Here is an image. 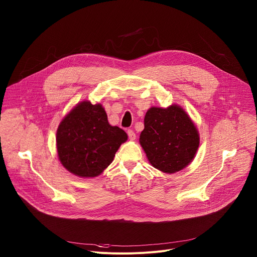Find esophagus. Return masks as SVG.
Segmentation results:
<instances>
[{
	"label": "esophagus",
	"mask_w": 257,
	"mask_h": 257,
	"mask_svg": "<svg viewBox=\"0 0 257 257\" xmlns=\"http://www.w3.org/2000/svg\"><path fill=\"white\" fill-rule=\"evenodd\" d=\"M127 133H128V137H129V139L134 140V139L136 138V134H135V132H134L132 129H129V130L127 131Z\"/></svg>",
	"instance_id": "obj_1"
}]
</instances>
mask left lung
<instances>
[{
	"mask_svg": "<svg viewBox=\"0 0 257 257\" xmlns=\"http://www.w3.org/2000/svg\"><path fill=\"white\" fill-rule=\"evenodd\" d=\"M139 141L156 169L175 173L193 160L199 135L184 109L173 104L167 108L151 107L146 112Z\"/></svg>",
	"mask_w": 257,
	"mask_h": 257,
	"instance_id": "8db88e82",
	"label": "left lung"
}]
</instances>
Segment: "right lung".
<instances>
[{"mask_svg":"<svg viewBox=\"0 0 257 257\" xmlns=\"http://www.w3.org/2000/svg\"><path fill=\"white\" fill-rule=\"evenodd\" d=\"M126 132L107 122L101 104L82 101L62 120L57 150L62 165L79 177H96L111 164Z\"/></svg>","mask_w":257,"mask_h":257,"instance_id":"1","label":"right lung"}]
</instances>
